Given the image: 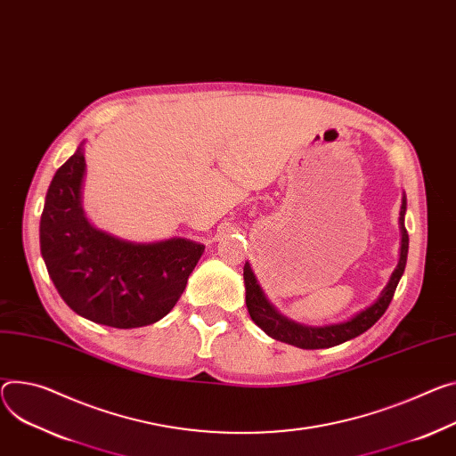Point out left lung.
Wrapping results in <instances>:
<instances>
[{
  "label": "left lung",
  "mask_w": 456,
  "mask_h": 456,
  "mask_svg": "<svg viewBox=\"0 0 456 456\" xmlns=\"http://www.w3.org/2000/svg\"><path fill=\"white\" fill-rule=\"evenodd\" d=\"M405 196L402 198V209H400V229H402V247H400V260L396 269L393 271L389 283L379 297V300L369 305L367 309L360 311L354 314L351 320L342 322V323H330L323 327H311V325H302L293 320L285 318L280 314L265 298L262 287L258 285L251 265L245 262L243 267V281H245V304L247 309H249V314L253 322L262 327V330L274 340L285 342L289 346H295L300 349H325V347H333L338 344H344L351 338L360 337L362 333L369 327L375 325L380 316L386 313L389 307L393 295L396 291V285L403 274L405 264H407V249H409V234L403 225V216H405Z\"/></svg>",
  "instance_id": "1"
}]
</instances>
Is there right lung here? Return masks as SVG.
<instances>
[{"mask_svg":"<svg viewBox=\"0 0 456 456\" xmlns=\"http://www.w3.org/2000/svg\"><path fill=\"white\" fill-rule=\"evenodd\" d=\"M84 143L56 171L39 222L41 256L63 302L91 322L133 329L180 300L205 245L185 238L133 243L98 231L81 207Z\"/></svg>","mask_w":456,"mask_h":456,"instance_id":"1","label":"right lung"}]
</instances>
